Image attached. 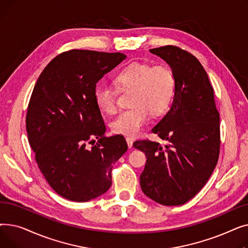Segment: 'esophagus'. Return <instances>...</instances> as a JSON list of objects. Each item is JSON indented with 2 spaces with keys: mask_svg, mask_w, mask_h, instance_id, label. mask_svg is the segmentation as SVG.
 <instances>
[{
  "mask_svg": "<svg viewBox=\"0 0 248 248\" xmlns=\"http://www.w3.org/2000/svg\"><path fill=\"white\" fill-rule=\"evenodd\" d=\"M126 142H127V146L129 149L133 148V144H134V139L133 138H126Z\"/></svg>",
  "mask_w": 248,
  "mask_h": 248,
  "instance_id": "34e87169",
  "label": "esophagus"
}]
</instances>
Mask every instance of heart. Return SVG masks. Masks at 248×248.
<instances>
[{
  "instance_id": "heart-1",
  "label": "heart",
  "mask_w": 248,
  "mask_h": 248,
  "mask_svg": "<svg viewBox=\"0 0 248 248\" xmlns=\"http://www.w3.org/2000/svg\"><path fill=\"white\" fill-rule=\"evenodd\" d=\"M120 90L131 89L133 106L117 114L111 122L112 131L124 136H137L151 116L160 115L171 107L175 93V78L171 69L135 61L117 71L113 77ZM119 91L115 87L100 84L94 98L100 110L112 113L116 109Z\"/></svg>"
}]
</instances>
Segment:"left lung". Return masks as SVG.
I'll use <instances>...</instances> for the list:
<instances>
[{
  "instance_id": "8db88e82",
  "label": "left lung",
  "mask_w": 248,
  "mask_h": 248,
  "mask_svg": "<svg viewBox=\"0 0 248 248\" xmlns=\"http://www.w3.org/2000/svg\"><path fill=\"white\" fill-rule=\"evenodd\" d=\"M150 52L171 67L175 93L170 110L152 129L168 144L134 142L147 157L140 184L155 202L183 205L204 187L218 162L220 124L214 90L202 64L188 51L167 45Z\"/></svg>"
}]
</instances>
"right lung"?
Returning <instances> with one entry per match:
<instances>
[{
    "instance_id": "1",
    "label": "right lung",
    "mask_w": 248,
    "mask_h": 248,
    "mask_svg": "<svg viewBox=\"0 0 248 248\" xmlns=\"http://www.w3.org/2000/svg\"><path fill=\"white\" fill-rule=\"evenodd\" d=\"M125 57L119 52H63L34 86L26 115L28 140L48 184L65 199L86 202L106 193L112 165L127 150L122 135L104 136L94 98L96 83Z\"/></svg>"
}]
</instances>
